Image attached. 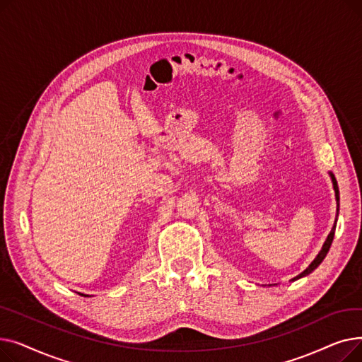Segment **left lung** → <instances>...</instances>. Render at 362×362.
Segmentation results:
<instances>
[{
	"instance_id": "8db88e82",
	"label": "left lung",
	"mask_w": 362,
	"mask_h": 362,
	"mask_svg": "<svg viewBox=\"0 0 362 362\" xmlns=\"http://www.w3.org/2000/svg\"><path fill=\"white\" fill-rule=\"evenodd\" d=\"M332 176V180H333V187H334V192H336V201L339 202V187H337V182H336V179H334V176L333 175H330ZM339 206V205H337ZM334 229H336V223H334V226H333V229H332V232H330V235L327 236V239H326V242H325V245H322V248H321V251H320V254L315 257V259L310 264V267L307 269V270H303L299 276H296L293 280H296V279H300V277H303V276H307V274H310L311 272H314L318 265H320V262L325 259V257L327 255V252H329V250H330V245H332V242H333V238H334Z\"/></svg>"
}]
</instances>
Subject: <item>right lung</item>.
I'll return each instance as SVG.
<instances>
[{
  "label": "right lung",
  "instance_id": "right-lung-1",
  "mask_svg": "<svg viewBox=\"0 0 362 362\" xmlns=\"http://www.w3.org/2000/svg\"><path fill=\"white\" fill-rule=\"evenodd\" d=\"M83 296H85V295H83Z\"/></svg>",
  "mask_w": 362,
  "mask_h": 362
}]
</instances>
